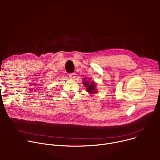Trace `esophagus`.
<instances>
[{
	"instance_id": "34e87169",
	"label": "esophagus",
	"mask_w": 160,
	"mask_h": 160,
	"mask_svg": "<svg viewBox=\"0 0 160 160\" xmlns=\"http://www.w3.org/2000/svg\"><path fill=\"white\" fill-rule=\"evenodd\" d=\"M69 77L71 79H74L76 78V74L75 73H71L69 74Z\"/></svg>"
}]
</instances>
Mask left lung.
Here are the masks:
<instances>
[{"label":"left lung","instance_id":"left-lung-1","mask_svg":"<svg viewBox=\"0 0 160 160\" xmlns=\"http://www.w3.org/2000/svg\"><path fill=\"white\" fill-rule=\"evenodd\" d=\"M91 79H88V81L86 80V78H83V84L84 85L86 88V90L89 93H97V89H96V84L94 81H91L89 82Z\"/></svg>","mask_w":160,"mask_h":160}]
</instances>
